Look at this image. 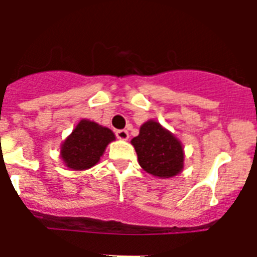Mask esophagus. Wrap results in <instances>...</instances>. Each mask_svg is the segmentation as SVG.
<instances>
[{
    "label": "esophagus",
    "instance_id": "34e87169",
    "mask_svg": "<svg viewBox=\"0 0 257 257\" xmlns=\"http://www.w3.org/2000/svg\"><path fill=\"white\" fill-rule=\"evenodd\" d=\"M115 136L119 140H127L128 139V133H127V130H117L115 131Z\"/></svg>",
    "mask_w": 257,
    "mask_h": 257
}]
</instances>
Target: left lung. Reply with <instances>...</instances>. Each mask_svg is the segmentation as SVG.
<instances>
[{
  "instance_id": "obj_1",
  "label": "left lung",
  "mask_w": 257,
  "mask_h": 257,
  "mask_svg": "<svg viewBox=\"0 0 257 257\" xmlns=\"http://www.w3.org/2000/svg\"><path fill=\"white\" fill-rule=\"evenodd\" d=\"M139 165L157 178H172L184 167V149L180 140L154 119L142 124L139 135L131 140Z\"/></svg>"
}]
</instances>
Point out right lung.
<instances>
[{"mask_svg":"<svg viewBox=\"0 0 257 257\" xmlns=\"http://www.w3.org/2000/svg\"><path fill=\"white\" fill-rule=\"evenodd\" d=\"M113 140H115V136L108 127L100 126L94 121L81 119L61 144V160L70 170H87L100 161L106 145Z\"/></svg>","mask_w":257,"mask_h":257,"instance_id":"add662e5","label":"right lung"}]
</instances>
